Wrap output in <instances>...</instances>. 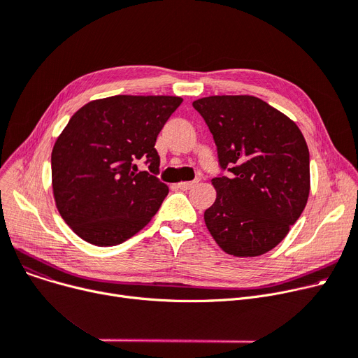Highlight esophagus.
<instances>
[{"instance_id": "34e87169", "label": "esophagus", "mask_w": 358, "mask_h": 358, "mask_svg": "<svg viewBox=\"0 0 358 358\" xmlns=\"http://www.w3.org/2000/svg\"><path fill=\"white\" fill-rule=\"evenodd\" d=\"M197 182L199 181H189V182H178L177 184V187L180 190H184V192H187V190H190V189H193L194 185H197Z\"/></svg>"}]
</instances>
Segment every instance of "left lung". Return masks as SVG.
I'll list each match as a JSON object with an SVG mask.
<instances>
[{
	"label": "left lung",
	"mask_w": 358,
	"mask_h": 358,
	"mask_svg": "<svg viewBox=\"0 0 358 358\" xmlns=\"http://www.w3.org/2000/svg\"><path fill=\"white\" fill-rule=\"evenodd\" d=\"M212 131L222 169L204 222L234 257H258L285 239L310 190L309 149L286 115L252 96H210L193 103Z\"/></svg>",
	"instance_id": "8db88e82"
}]
</instances>
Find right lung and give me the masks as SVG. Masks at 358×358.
I'll return each instance as SVG.
<instances>
[{
    "mask_svg": "<svg viewBox=\"0 0 358 358\" xmlns=\"http://www.w3.org/2000/svg\"><path fill=\"white\" fill-rule=\"evenodd\" d=\"M181 103L173 96H113L87 103L69 119L53 145L52 189L80 238L115 247L155 216L168 185L157 177L154 146ZM138 159L150 164L149 172L133 171Z\"/></svg>",
    "mask_w": 358,
    "mask_h": 358,
    "instance_id": "obj_1",
    "label": "right lung"
}]
</instances>
